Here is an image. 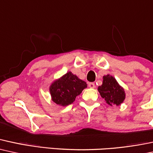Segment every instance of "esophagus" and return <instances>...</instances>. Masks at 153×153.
<instances>
[{
    "label": "esophagus",
    "instance_id": "obj_1",
    "mask_svg": "<svg viewBox=\"0 0 153 153\" xmlns=\"http://www.w3.org/2000/svg\"><path fill=\"white\" fill-rule=\"evenodd\" d=\"M89 87L91 88V89H93V88H95L94 83H93V82H91V83H89Z\"/></svg>",
    "mask_w": 153,
    "mask_h": 153
}]
</instances>
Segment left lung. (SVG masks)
<instances>
[{
  "label": "left lung",
  "mask_w": 153,
  "mask_h": 153,
  "mask_svg": "<svg viewBox=\"0 0 153 153\" xmlns=\"http://www.w3.org/2000/svg\"><path fill=\"white\" fill-rule=\"evenodd\" d=\"M98 91L106 103L110 106H120L125 99V91L114 77L107 74L103 76L101 86L98 87Z\"/></svg>",
  "instance_id": "1"
}]
</instances>
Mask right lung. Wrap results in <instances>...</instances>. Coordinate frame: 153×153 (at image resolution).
<instances>
[{
	"label": "right lung",
	"mask_w": 153,
	"mask_h": 153,
	"mask_svg": "<svg viewBox=\"0 0 153 153\" xmlns=\"http://www.w3.org/2000/svg\"><path fill=\"white\" fill-rule=\"evenodd\" d=\"M87 84L71 71L55 80L49 87L51 100L56 105L66 107L74 102Z\"/></svg>",
	"instance_id": "1"
}]
</instances>
